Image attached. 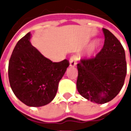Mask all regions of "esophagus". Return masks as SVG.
I'll return each mask as SVG.
<instances>
[{"mask_svg": "<svg viewBox=\"0 0 131 131\" xmlns=\"http://www.w3.org/2000/svg\"><path fill=\"white\" fill-rule=\"evenodd\" d=\"M77 55H72L69 59V65L70 67H75L77 64Z\"/></svg>", "mask_w": 131, "mask_h": 131, "instance_id": "34e87169", "label": "esophagus"}]
</instances>
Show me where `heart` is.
Masks as SVG:
<instances>
[{
  "mask_svg": "<svg viewBox=\"0 0 131 131\" xmlns=\"http://www.w3.org/2000/svg\"><path fill=\"white\" fill-rule=\"evenodd\" d=\"M98 46V43L97 42H94L91 46V48H90V52H93L95 49L97 48V47Z\"/></svg>",
  "mask_w": 131,
  "mask_h": 131,
  "instance_id": "obj_1",
  "label": "heart"
}]
</instances>
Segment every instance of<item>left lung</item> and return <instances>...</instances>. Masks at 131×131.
<instances>
[{
	"mask_svg": "<svg viewBox=\"0 0 131 131\" xmlns=\"http://www.w3.org/2000/svg\"><path fill=\"white\" fill-rule=\"evenodd\" d=\"M102 31L104 43L101 50L95 57L83 58L77 64V90L83 97L98 104L111 101L118 95L127 72L124 47L109 30Z\"/></svg>",
	"mask_w": 131,
	"mask_h": 131,
	"instance_id": "left-lung-1",
	"label": "left lung"
}]
</instances>
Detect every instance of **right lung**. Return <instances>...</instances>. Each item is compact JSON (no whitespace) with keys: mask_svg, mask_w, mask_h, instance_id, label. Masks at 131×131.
Returning a JSON list of instances; mask_svg holds the SVG:
<instances>
[{"mask_svg":"<svg viewBox=\"0 0 131 131\" xmlns=\"http://www.w3.org/2000/svg\"><path fill=\"white\" fill-rule=\"evenodd\" d=\"M30 36L28 33L16 44L9 61L8 78L20 101L29 107H41L54 99L69 62H52L31 44Z\"/></svg>","mask_w":131,"mask_h":131,"instance_id":"add662e5","label":"right lung"}]
</instances>
